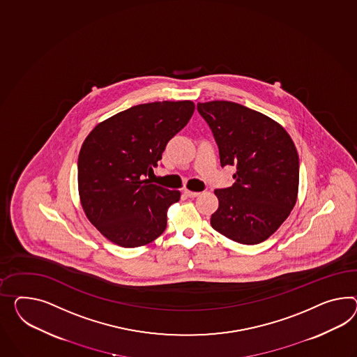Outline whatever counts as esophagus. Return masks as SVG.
Returning <instances> with one entry per match:
<instances>
[{"mask_svg": "<svg viewBox=\"0 0 357 357\" xmlns=\"http://www.w3.org/2000/svg\"><path fill=\"white\" fill-rule=\"evenodd\" d=\"M183 194H185L186 197H189V198H195V197H198L201 192H192V190H188V189H185V190H183Z\"/></svg>", "mask_w": 357, "mask_h": 357, "instance_id": "esophagus-1", "label": "esophagus"}]
</instances>
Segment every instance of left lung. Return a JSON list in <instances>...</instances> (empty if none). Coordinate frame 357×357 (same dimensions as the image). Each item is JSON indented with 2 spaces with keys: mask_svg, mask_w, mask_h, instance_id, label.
<instances>
[{
  "mask_svg": "<svg viewBox=\"0 0 357 357\" xmlns=\"http://www.w3.org/2000/svg\"><path fill=\"white\" fill-rule=\"evenodd\" d=\"M220 153V165H236V183L216 189L219 207L211 225L242 245L271 237L298 199L299 156L284 127L236 102L198 103Z\"/></svg>",
  "mask_w": 357,
  "mask_h": 357,
  "instance_id": "8db88e82",
  "label": "left lung"
}]
</instances>
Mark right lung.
<instances>
[{
  "instance_id": "obj_1",
  "label": "right lung",
  "mask_w": 357,
  "mask_h": 357,
  "mask_svg": "<svg viewBox=\"0 0 357 357\" xmlns=\"http://www.w3.org/2000/svg\"><path fill=\"white\" fill-rule=\"evenodd\" d=\"M194 109L192 101L142 103L103 120L84 139L77 160L80 203L112 243L145 246L165 231L167 210L181 192L145 177Z\"/></svg>"
}]
</instances>
